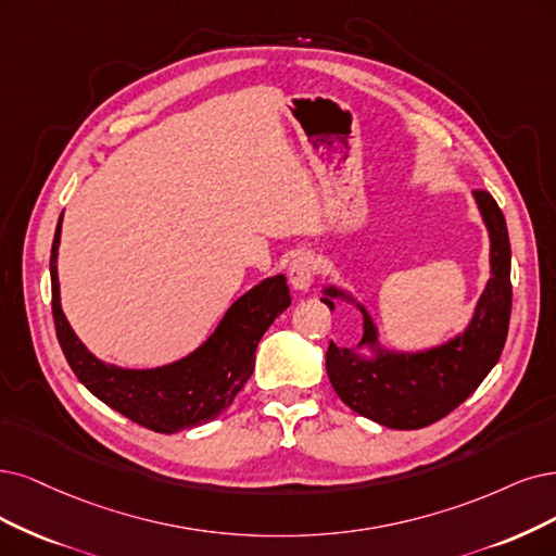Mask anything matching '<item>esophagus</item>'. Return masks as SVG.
Here are the masks:
<instances>
[{"label": "esophagus", "mask_w": 556, "mask_h": 556, "mask_svg": "<svg viewBox=\"0 0 556 556\" xmlns=\"http://www.w3.org/2000/svg\"><path fill=\"white\" fill-rule=\"evenodd\" d=\"M318 275V261L312 252H300L289 265V281L295 291H309Z\"/></svg>", "instance_id": "esophagus-1"}]
</instances>
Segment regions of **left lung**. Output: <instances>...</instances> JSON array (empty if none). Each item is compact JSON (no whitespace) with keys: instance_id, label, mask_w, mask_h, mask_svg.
I'll list each match as a JSON object with an SVG mask.
<instances>
[{"instance_id":"obj_1","label":"left lung","mask_w":556,"mask_h":556,"mask_svg":"<svg viewBox=\"0 0 556 556\" xmlns=\"http://www.w3.org/2000/svg\"><path fill=\"white\" fill-rule=\"evenodd\" d=\"M490 240V279L463 332L444 343L405 353L387 348L366 306L337 283L323 286V298L334 312L339 302L362 312V341L339 348L330 341L325 355L327 376L339 399L357 415L380 426L413 430L435 424L456 409L500 362L510 318V242L506 219L488 192H475Z\"/></svg>"}]
</instances>
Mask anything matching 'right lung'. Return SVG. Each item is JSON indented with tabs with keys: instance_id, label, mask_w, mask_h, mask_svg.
<instances>
[{
	"instance_id": "1",
	"label": "right lung",
	"mask_w": 556,
	"mask_h": 556,
	"mask_svg": "<svg viewBox=\"0 0 556 556\" xmlns=\"http://www.w3.org/2000/svg\"><path fill=\"white\" fill-rule=\"evenodd\" d=\"M61 222L64 213L56 222L50 254L52 316L59 345L77 380L116 413L155 433L172 435L215 419L252 378L256 345L267 327L291 306L286 277H267L240 295L226 309L215 332L190 355L153 368L116 366L98 359L79 341L61 309L56 273Z\"/></svg>"
}]
</instances>
